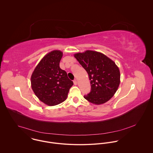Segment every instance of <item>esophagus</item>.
Here are the masks:
<instances>
[{
    "label": "esophagus",
    "mask_w": 153,
    "mask_h": 153,
    "mask_svg": "<svg viewBox=\"0 0 153 153\" xmlns=\"http://www.w3.org/2000/svg\"><path fill=\"white\" fill-rule=\"evenodd\" d=\"M73 82H74V85H76V84H77V81H76V79H74Z\"/></svg>",
    "instance_id": "34e87169"
}]
</instances>
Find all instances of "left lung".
<instances>
[{
	"mask_svg": "<svg viewBox=\"0 0 153 153\" xmlns=\"http://www.w3.org/2000/svg\"><path fill=\"white\" fill-rule=\"evenodd\" d=\"M87 72L91 91L84 97L89 102L100 105L109 100L120 83V72L115 63L107 56L93 51L74 55Z\"/></svg>",
	"mask_w": 153,
	"mask_h": 153,
	"instance_id": "obj_1",
	"label": "left lung"
}]
</instances>
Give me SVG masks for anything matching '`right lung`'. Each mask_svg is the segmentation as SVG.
<instances>
[{"mask_svg":"<svg viewBox=\"0 0 153 153\" xmlns=\"http://www.w3.org/2000/svg\"><path fill=\"white\" fill-rule=\"evenodd\" d=\"M60 51L46 55L31 76V86L36 97L45 104L53 106L64 102L73 82L59 67L62 56Z\"/></svg>","mask_w":153,"mask_h":153,"instance_id":"1","label":"right lung"}]
</instances>
